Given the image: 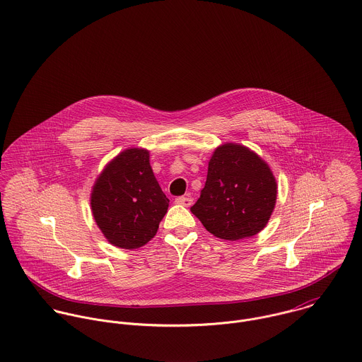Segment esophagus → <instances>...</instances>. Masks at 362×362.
Wrapping results in <instances>:
<instances>
[{"label": "esophagus", "instance_id": "34e87169", "mask_svg": "<svg viewBox=\"0 0 362 362\" xmlns=\"http://www.w3.org/2000/svg\"><path fill=\"white\" fill-rule=\"evenodd\" d=\"M192 202H194V199L191 197H178V198H175V204L187 206V208H189L192 205Z\"/></svg>", "mask_w": 362, "mask_h": 362}]
</instances>
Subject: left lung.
<instances>
[{
	"mask_svg": "<svg viewBox=\"0 0 362 362\" xmlns=\"http://www.w3.org/2000/svg\"><path fill=\"white\" fill-rule=\"evenodd\" d=\"M275 202L276 181L268 164L248 147L226 143L214 151L191 212L214 236L235 241L261 232Z\"/></svg>",
	"mask_w": 362,
	"mask_h": 362,
	"instance_id": "8db88e82",
	"label": "left lung"
}]
</instances>
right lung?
<instances>
[{
    "instance_id": "1",
    "label": "right lung",
    "mask_w": 362,
    "mask_h": 362,
    "mask_svg": "<svg viewBox=\"0 0 362 362\" xmlns=\"http://www.w3.org/2000/svg\"><path fill=\"white\" fill-rule=\"evenodd\" d=\"M148 151L127 148L98 175L91 192V209L111 244L133 250L151 240L168 209L150 167Z\"/></svg>"
}]
</instances>
